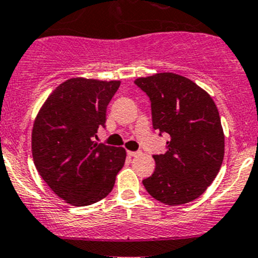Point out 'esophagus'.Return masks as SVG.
I'll return each instance as SVG.
<instances>
[{
  "mask_svg": "<svg viewBox=\"0 0 258 258\" xmlns=\"http://www.w3.org/2000/svg\"><path fill=\"white\" fill-rule=\"evenodd\" d=\"M126 153H128V155L129 156H137V155H139L140 154V151H126Z\"/></svg>",
  "mask_w": 258,
  "mask_h": 258,
  "instance_id": "1",
  "label": "esophagus"
}]
</instances>
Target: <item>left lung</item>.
Segmentation results:
<instances>
[{"mask_svg": "<svg viewBox=\"0 0 258 258\" xmlns=\"http://www.w3.org/2000/svg\"><path fill=\"white\" fill-rule=\"evenodd\" d=\"M134 83L150 98L154 129L170 137L166 153L153 155L155 170L143 184L166 205L194 201L214 181L224 160L225 135L216 104L198 84L170 72Z\"/></svg>", "mask_w": 258, "mask_h": 258, "instance_id": "obj_1", "label": "left lung"}]
</instances>
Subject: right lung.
Segmentation results:
<instances>
[{"mask_svg": "<svg viewBox=\"0 0 258 258\" xmlns=\"http://www.w3.org/2000/svg\"><path fill=\"white\" fill-rule=\"evenodd\" d=\"M119 86L120 81L67 79L50 93L36 116L34 165L53 192L73 206L104 199L125 163V149L94 142Z\"/></svg>", "mask_w": 258, "mask_h": 258, "instance_id": "right-lung-1", "label": "right lung"}]
</instances>
